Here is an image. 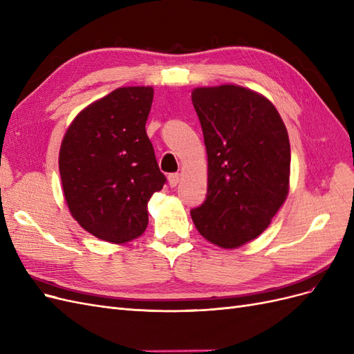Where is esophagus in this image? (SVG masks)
<instances>
[{
  "label": "esophagus",
  "instance_id": "1",
  "mask_svg": "<svg viewBox=\"0 0 354 354\" xmlns=\"http://www.w3.org/2000/svg\"><path fill=\"white\" fill-rule=\"evenodd\" d=\"M178 181H180V174L178 173H173V174L168 176V183H169L171 187H176L178 185Z\"/></svg>",
  "mask_w": 354,
  "mask_h": 354
}]
</instances>
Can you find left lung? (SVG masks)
<instances>
[{"label":"left lung","instance_id":"8db88e82","mask_svg":"<svg viewBox=\"0 0 354 354\" xmlns=\"http://www.w3.org/2000/svg\"><path fill=\"white\" fill-rule=\"evenodd\" d=\"M208 155V189L190 209L198 232L238 248L269 227L288 195L291 147L286 127L261 94L239 85L192 93Z\"/></svg>","mask_w":354,"mask_h":354}]
</instances>
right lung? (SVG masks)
I'll return each mask as SVG.
<instances>
[{
  "label": "right lung",
  "instance_id": "right-lung-1",
  "mask_svg": "<svg viewBox=\"0 0 354 354\" xmlns=\"http://www.w3.org/2000/svg\"><path fill=\"white\" fill-rule=\"evenodd\" d=\"M152 100V87L118 88L85 108L63 137V194L73 218L99 239L140 236L147 202L167 183L146 134Z\"/></svg>",
  "mask_w": 354,
  "mask_h": 354
}]
</instances>
